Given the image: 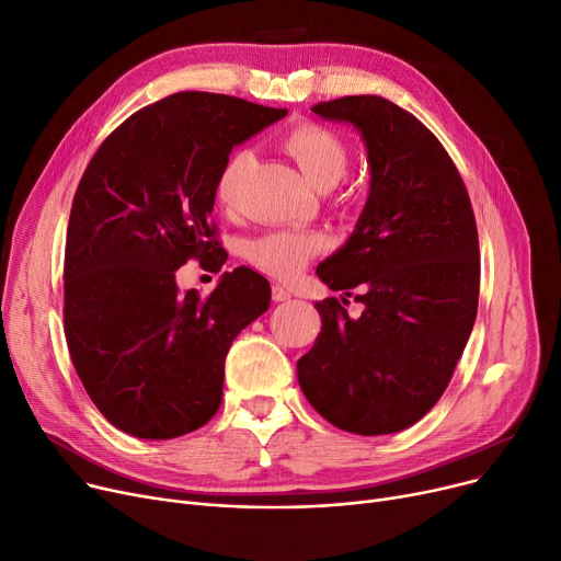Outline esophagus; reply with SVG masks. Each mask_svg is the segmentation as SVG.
I'll return each instance as SVG.
<instances>
[{
  "mask_svg": "<svg viewBox=\"0 0 561 561\" xmlns=\"http://www.w3.org/2000/svg\"><path fill=\"white\" fill-rule=\"evenodd\" d=\"M273 300H275V302H286V300H290V290H288L286 286H282V284H273Z\"/></svg>",
  "mask_w": 561,
  "mask_h": 561,
  "instance_id": "obj_1",
  "label": "esophagus"
}]
</instances>
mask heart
Returning <instances> with one entry per match:
<instances>
[{"mask_svg":"<svg viewBox=\"0 0 561 561\" xmlns=\"http://www.w3.org/2000/svg\"><path fill=\"white\" fill-rule=\"evenodd\" d=\"M284 150L296 159L305 180L316 191L334 188L347 170V147L343 138L322 125L305 123L293 127L284 138ZM250 165L252 152L245 147L229 154L222 163L214 188L222 209H233ZM318 250L320 239L311 233L271 231L248 245V259L275 277H293L305 268Z\"/></svg>","mask_w":561,"mask_h":561,"instance_id":"heart-1","label":"heart"}]
</instances>
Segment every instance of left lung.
<instances>
[{"label":"left lung","mask_w":561,"mask_h":561,"mask_svg":"<svg viewBox=\"0 0 561 561\" xmlns=\"http://www.w3.org/2000/svg\"><path fill=\"white\" fill-rule=\"evenodd\" d=\"M311 111L359 131L370 188L355 231L316 268L320 282L347 298L359 286L355 300L364 311L350 318L336 298L316 302L322 328L298 362V381L339 430L393 434L444 396L473 332V206L444 145L393 102L350 95Z\"/></svg>","instance_id":"obj_1"}]
</instances>
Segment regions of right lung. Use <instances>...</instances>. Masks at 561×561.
Segmentation results:
<instances>
[{"label": "right lung", "mask_w": 561, "mask_h": 561, "mask_svg": "<svg viewBox=\"0 0 561 561\" xmlns=\"http://www.w3.org/2000/svg\"><path fill=\"white\" fill-rule=\"evenodd\" d=\"M216 93H174L134 113L88 163L66 233V341L102 416L165 440L209 423L231 341L271 307L252 268L222 273L211 296L180 290L188 259L227 254L211 225L216 180L236 145L282 121Z\"/></svg>", "instance_id": "add662e5"}]
</instances>
